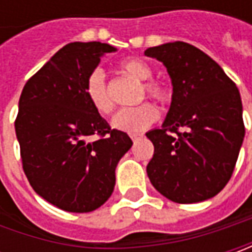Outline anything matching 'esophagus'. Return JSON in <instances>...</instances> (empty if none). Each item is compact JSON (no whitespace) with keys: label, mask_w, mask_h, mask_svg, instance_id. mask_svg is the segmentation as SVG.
Wrapping results in <instances>:
<instances>
[{"label":"esophagus","mask_w":252,"mask_h":252,"mask_svg":"<svg viewBox=\"0 0 252 252\" xmlns=\"http://www.w3.org/2000/svg\"><path fill=\"white\" fill-rule=\"evenodd\" d=\"M140 137H143V134H139V133H136V134H130V139L133 141H136V140H139Z\"/></svg>","instance_id":"34e87169"}]
</instances>
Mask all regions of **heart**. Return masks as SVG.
Segmentation results:
<instances>
[{
  "instance_id": "heart-1",
  "label": "heart",
  "mask_w": 252,
  "mask_h": 252,
  "mask_svg": "<svg viewBox=\"0 0 252 252\" xmlns=\"http://www.w3.org/2000/svg\"><path fill=\"white\" fill-rule=\"evenodd\" d=\"M119 68L125 74L130 75L139 81H146L141 88L140 98H143L146 94L151 96L153 99L158 101L160 103H165L169 101L168 87L160 81H151L153 77V68L146 62L140 59H125L119 64ZM84 92L91 102L94 109L99 112L102 115H108L113 109V102H112L108 87H106V78L102 68L92 70L90 75L87 77L84 84ZM158 119V111L157 108L150 103L144 102L133 108H123L112 118V127L116 130L126 131V133H137L144 130L149 126H151L154 122Z\"/></svg>"
}]
</instances>
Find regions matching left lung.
<instances>
[{
	"label": "left lung",
	"instance_id": "left-lung-1",
	"mask_svg": "<svg viewBox=\"0 0 252 252\" xmlns=\"http://www.w3.org/2000/svg\"><path fill=\"white\" fill-rule=\"evenodd\" d=\"M144 54L165 65L172 84L165 121L146 133L154 144L150 182L177 203L213 198L231 178L246 134L237 87L213 59L185 42Z\"/></svg>",
	"mask_w": 252,
	"mask_h": 252
}]
</instances>
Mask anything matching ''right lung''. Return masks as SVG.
Masks as SVG:
<instances>
[{
	"label": "right lung",
	"mask_w": 252,
	"mask_h": 252,
	"mask_svg": "<svg viewBox=\"0 0 252 252\" xmlns=\"http://www.w3.org/2000/svg\"><path fill=\"white\" fill-rule=\"evenodd\" d=\"M101 42L64 46L25 84L15 121L26 178L56 208L87 213L102 206L115 188V169L133 141L88 101L84 84L105 53ZM92 134L102 137L86 139Z\"/></svg>",
	"instance_id": "1"
}]
</instances>
